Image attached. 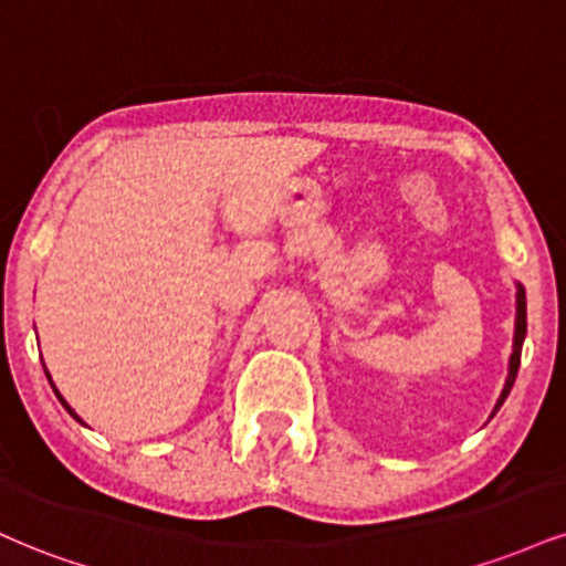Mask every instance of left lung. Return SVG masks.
Here are the masks:
<instances>
[{
  "label": "left lung",
  "mask_w": 566,
  "mask_h": 566,
  "mask_svg": "<svg viewBox=\"0 0 566 566\" xmlns=\"http://www.w3.org/2000/svg\"><path fill=\"white\" fill-rule=\"evenodd\" d=\"M524 335H527V297H524V287H522V284H516L514 353H512V358H509V377H506V385H503V390H501L499 403H495V411H499V408L503 406V400H506V395L512 392V387H514L516 371H520V358H522V343H524ZM495 411H493V417H495Z\"/></svg>",
  "instance_id": "8db88e82"
}]
</instances>
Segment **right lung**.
Segmentation results:
<instances>
[{"mask_svg": "<svg viewBox=\"0 0 566 566\" xmlns=\"http://www.w3.org/2000/svg\"><path fill=\"white\" fill-rule=\"evenodd\" d=\"M46 379H50V374H46ZM50 382H52V379H50ZM54 395H57V398H60V403H63V406H65V411H67V413H71V417H73V419H76V421H81V419H78V413H76V411H73V408L65 403V398H63V395H60L57 390H54Z\"/></svg>", "mask_w": 566, "mask_h": 566, "instance_id": "obj_1", "label": "right lung"}]
</instances>
